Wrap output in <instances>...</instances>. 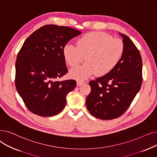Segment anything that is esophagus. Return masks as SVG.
Wrapping results in <instances>:
<instances>
[{"instance_id": "34e87169", "label": "esophagus", "mask_w": 157, "mask_h": 157, "mask_svg": "<svg viewBox=\"0 0 157 157\" xmlns=\"http://www.w3.org/2000/svg\"><path fill=\"white\" fill-rule=\"evenodd\" d=\"M84 83H85V82L83 81H81V80H78L77 81V85L78 86H81V85H83Z\"/></svg>"}]
</instances>
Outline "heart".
I'll return each instance as SVG.
<instances>
[{
    "label": "heart",
    "mask_w": 157,
    "mask_h": 157,
    "mask_svg": "<svg viewBox=\"0 0 157 157\" xmlns=\"http://www.w3.org/2000/svg\"><path fill=\"white\" fill-rule=\"evenodd\" d=\"M67 63L76 68L70 72L73 78L83 79L95 74L105 76L112 71L120 63L124 53V45L119 38H112L104 32L86 33L77 41V46L67 44L63 49Z\"/></svg>",
    "instance_id": "heart-1"
}]
</instances>
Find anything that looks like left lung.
<instances>
[{
	"label": "left lung",
	"mask_w": 157,
	"mask_h": 157,
	"mask_svg": "<svg viewBox=\"0 0 157 157\" xmlns=\"http://www.w3.org/2000/svg\"><path fill=\"white\" fill-rule=\"evenodd\" d=\"M124 53L120 63L105 76L89 82L91 92L86 99L95 117L111 120L120 117L130 106L142 83V61L132 40L124 34Z\"/></svg>",
	"instance_id": "left-lung-1"
}]
</instances>
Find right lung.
I'll return each instance as SVG.
<instances>
[{"mask_svg":"<svg viewBox=\"0 0 157 157\" xmlns=\"http://www.w3.org/2000/svg\"><path fill=\"white\" fill-rule=\"evenodd\" d=\"M81 31L68 26L45 25L25 40L15 63L17 90L28 110L42 117L58 114L76 81H57L68 72L63 49Z\"/></svg>","mask_w":157,"mask_h":157,"instance_id":"add662e5","label":"right lung"}]
</instances>
